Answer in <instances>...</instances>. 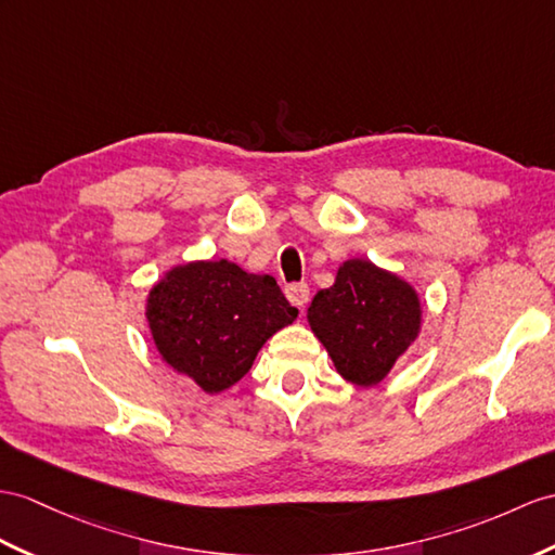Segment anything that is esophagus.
Returning a JSON list of instances; mask_svg holds the SVG:
<instances>
[{
	"label": "esophagus",
	"mask_w": 555,
	"mask_h": 555,
	"mask_svg": "<svg viewBox=\"0 0 555 555\" xmlns=\"http://www.w3.org/2000/svg\"><path fill=\"white\" fill-rule=\"evenodd\" d=\"M285 294H287V299H289L296 308H304V306L308 304L310 289H308L306 282H294V285H287Z\"/></svg>",
	"instance_id": "esophagus-1"
}]
</instances>
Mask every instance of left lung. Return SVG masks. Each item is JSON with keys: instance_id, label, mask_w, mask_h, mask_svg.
I'll list each match as a JSON object with an SVG mask.
<instances>
[{"instance_id": "left-lung-1", "label": "left lung", "mask_w": 555, "mask_h": 555, "mask_svg": "<svg viewBox=\"0 0 555 555\" xmlns=\"http://www.w3.org/2000/svg\"><path fill=\"white\" fill-rule=\"evenodd\" d=\"M308 322L334 367L358 386L379 384L408 350L422 322L414 289L370 261H346L330 289H320Z\"/></svg>"}]
</instances>
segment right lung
Segmentation results:
<instances>
[{"label": "right lung", "mask_w": 555, "mask_h": 555, "mask_svg": "<svg viewBox=\"0 0 555 555\" xmlns=\"http://www.w3.org/2000/svg\"><path fill=\"white\" fill-rule=\"evenodd\" d=\"M145 315L162 358L202 390L219 393L249 372L268 336L299 310L275 278L245 273L231 261H197L157 282Z\"/></svg>", "instance_id": "1"}]
</instances>
